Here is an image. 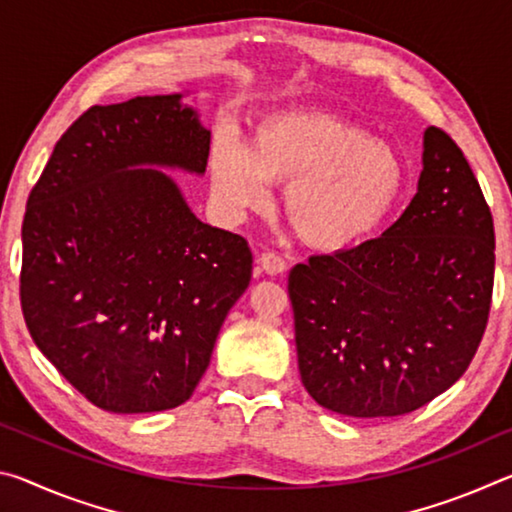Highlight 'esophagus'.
<instances>
[{
    "mask_svg": "<svg viewBox=\"0 0 512 512\" xmlns=\"http://www.w3.org/2000/svg\"><path fill=\"white\" fill-rule=\"evenodd\" d=\"M257 262L262 266V271L268 275H280L287 271V262H284V257H280L277 253H262Z\"/></svg>",
    "mask_w": 512,
    "mask_h": 512,
    "instance_id": "esophagus-1",
    "label": "esophagus"
}]
</instances>
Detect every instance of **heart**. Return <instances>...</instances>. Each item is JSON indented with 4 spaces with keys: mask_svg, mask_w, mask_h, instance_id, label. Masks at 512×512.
<instances>
[{
    "mask_svg": "<svg viewBox=\"0 0 512 512\" xmlns=\"http://www.w3.org/2000/svg\"><path fill=\"white\" fill-rule=\"evenodd\" d=\"M212 192L230 216L271 201L282 185V212L307 246L341 253L363 244L391 219L406 187L402 155L357 121L320 110L259 117L248 142L223 135L210 153Z\"/></svg>",
    "mask_w": 512,
    "mask_h": 512,
    "instance_id": "heart-1",
    "label": "heart"
}]
</instances>
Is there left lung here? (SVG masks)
Returning <instances> with one entry per match:
<instances>
[{
    "instance_id": "1",
    "label": "left lung",
    "mask_w": 512,
    "mask_h": 512,
    "mask_svg": "<svg viewBox=\"0 0 512 512\" xmlns=\"http://www.w3.org/2000/svg\"><path fill=\"white\" fill-rule=\"evenodd\" d=\"M418 194L384 235L289 273L300 379L350 418H395L445 393L483 339L495 225L445 131L422 142Z\"/></svg>"
}]
</instances>
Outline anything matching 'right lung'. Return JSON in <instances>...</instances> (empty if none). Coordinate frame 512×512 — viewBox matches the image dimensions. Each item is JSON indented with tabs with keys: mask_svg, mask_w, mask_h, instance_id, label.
I'll use <instances>...</instances> for the list:
<instances>
[{
	"mask_svg": "<svg viewBox=\"0 0 512 512\" xmlns=\"http://www.w3.org/2000/svg\"><path fill=\"white\" fill-rule=\"evenodd\" d=\"M210 131L183 94L92 106L54 146L22 223L20 300L40 352L110 413L192 397L253 275L162 169L203 176Z\"/></svg>",
	"mask_w": 512,
	"mask_h": 512,
	"instance_id": "1",
	"label": "right lung"
}]
</instances>
